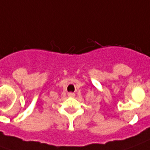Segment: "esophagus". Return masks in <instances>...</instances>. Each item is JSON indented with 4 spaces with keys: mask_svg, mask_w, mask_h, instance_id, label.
Returning <instances> with one entry per match:
<instances>
[{
    "mask_svg": "<svg viewBox=\"0 0 150 150\" xmlns=\"http://www.w3.org/2000/svg\"><path fill=\"white\" fill-rule=\"evenodd\" d=\"M68 96L70 97H75V93H68Z\"/></svg>",
    "mask_w": 150,
    "mask_h": 150,
    "instance_id": "esophagus-1",
    "label": "esophagus"
}]
</instances>
